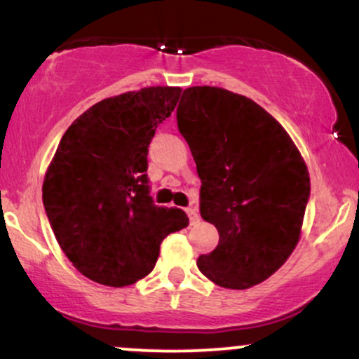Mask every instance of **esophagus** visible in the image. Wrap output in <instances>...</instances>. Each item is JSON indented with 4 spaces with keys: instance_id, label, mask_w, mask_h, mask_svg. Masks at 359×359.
I'll use <instances>...</instances> for the list:
<instances>
[{
    "instance_id": "34e87169",
    "label": "esophagus",
    "mask_w": 359,
    "mask_h": 359,
    "mask_svg": "<svg viewBox=\"0 0 359 359\" xmlns=\"http://www.w3.org/2000/svg\"><path fill=\"white\" fill-rule=\"evenodd\" d=\"M185 212H187L189 219H191V224H196V222L199 221V214H197L196 208H187L185 209Z\"/></svg>"
}]
</instances>
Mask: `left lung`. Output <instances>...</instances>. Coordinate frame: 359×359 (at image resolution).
<instances>
[{"mask_svg": "<svg viewBox=\"0 0 359 359\" xmlns=\"http://www.w3.org/2000/svg\"><path fill=\"white\" fill-rule=\"evenodd\" d=\"M177 126L201 179V216L219 243L197 266L245 290L273 275L297 246L311 179L283 126L250 97L211 86L182 93Z\"/></svg>", "mask_w": 359, "mask_h": 359, "instance_id": "obj_1", "label": "left lung"}]
</instances>
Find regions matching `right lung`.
<instances>
[{
  "instance_id": "1",
  "label": "right lung",
  "mask_w": 359,
  "mask_h": 359,
  "mask_svg": "<svg viewBox=\"0 0 359 359\" xmlns=\"http://www.w3.org/2000/svg\"><path fill=\"white\" fill-rule=\"evenodd\" d=\"M180 88H143L96 102L62 137L42 199L65 257L84 277L126 287L154 270L160 245L189 224L182 209L155 205L148 145Z\"/></svg>"
}]
</instances>
